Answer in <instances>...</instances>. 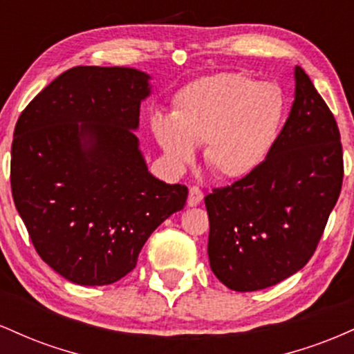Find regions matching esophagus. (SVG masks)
Returning <instances> with one entry per match:
<instances>
[{
  "mask_svg": "<svg viewBox=\"0 0 354 354\" xmlns=\"http://www.w3.org/2000/svg\"><path fill=\"white\" fill-rule=\"evenodd\" d=\"M201 201H203V191L200 186H191L189 194H188V205L198 206Z\"/></svg>",
  "mask_w": 354,
  "mask_h": 354,
  "instance_id": "obj_1",
  "label": "esophagus"
}]
</instances>
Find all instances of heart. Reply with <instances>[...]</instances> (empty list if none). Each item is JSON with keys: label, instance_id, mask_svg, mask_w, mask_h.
I'll return each mask as SVG.
<instances>
[{"label": "heart", "instance_id": "heart-1", "mask_svg": "<svg viewBox=\"0 0 354 354\" xmlns=\"http://www.w3.org/2000/svg\"><path fill=\"white\" fill-rule=\"evenodd\" d=\"M286 101L281 88L246 73H219L196 80L174 98L173 116L154 115L153 135L176 166L193 163L205 143L211 171L226 180L251 174L276 143Z\"/></svg>", "mask_w": 354, "mask_h": 354}]
</instances>
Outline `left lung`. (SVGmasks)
<instances>
[{
	"label": "left lung",
	"instance_id": "obj_1",
	"mask_svg": "<svg viewBox=\"0 0 354 354\" xmlns=\"http://www.w3.org/2000/svg\"><path fill=\"white\" fill-rule=\"evenodd\" d=\"M290 116L263 165L205 198L214 276L234 291L283 281L311 259L343 185L331 109L301 68Z\"/></svg>",
	"mask_w": 354,
	"mask_h": 354
}]
</instances>
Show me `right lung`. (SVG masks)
I'll list each match as a JSON object with an SVG mask.
<instances>
[{
    "instance_id": "right-lung-1",
    "label": "right lung",
    "mask_w": 354,
    "mask_h": 354,
    "mask_svg": "<svg viewBox=\"0 0 354 354\" xmlns=\"http://www.w3.org/2000/svg\"><path fill=\"white\" fill-rule=\"evenodd\" d=\"M149 76L75 66L23 109L11 145V193L36 253L71 283L103 286L135 270L185 185L154 178L133 129Z\"/></svg>"
}]
</instances>
